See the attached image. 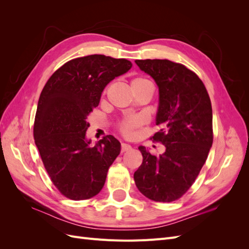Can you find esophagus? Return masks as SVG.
<instances>
[{"label": "esophagus", "instance_id": "1", "mask_svg": "<svg viewBox=\"0 0 249 249\" xmlns=\"http://www.w3.org/2000/svg\"><path fill=\"white\" fill-rule=\"evenodd\" d=\"M132 149V146L126 144V143H122V153H125V152H130Z\"/></svg>", "mask_w": 249, "mask_h": 249}]
</instances>
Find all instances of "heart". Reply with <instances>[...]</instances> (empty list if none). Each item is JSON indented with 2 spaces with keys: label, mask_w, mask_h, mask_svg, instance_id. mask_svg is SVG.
<instances>
[{
  "label": "heart",
  "mask_w": 249,
  "mask_h": 249,
  "mask_svg": "<svg viewBox=\"0 0 249 249\" xmlns=\"http://www.w3.org/2000/svg\"><path fill=\"white\" fill-rule=\"evenodd\" d=\"M150 83L147 79L142 78V77H137L134 78L131 82L132 88H139L143 85L148 84ZM140 124V120L137 117H127L125 119H124L122 123L119 124V130L122 132L124 136L130 137L134 134V131L136 127Z\"/></svg>",
  "instance_id": "obj_1"
}]
</instances>
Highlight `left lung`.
<instances>
[{"mask_svg": "<svg viewBox=\"0 0 249 249\" xmlns=\"http://www.w3.org/2000/svg\"><path fill=\"white\" fill-rule=\"evenodd\" d=\"M135 62L159 87L156 124L161 130L152 138L166 148L154 156L139 146L143 161L134 173L135 183L149 199L175 201L196 179L212 146V105L202 81L185 65L166 59Z\"/></svg>", "mask_w": 249, "mask_h": 249, "instance_id": "8db88e82", "label": "left lung"}]
</instances>
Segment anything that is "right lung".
<instances>
[{"mask_svg": "<svg viewBox=\"0 0 249 249\" xmlns=\"http://www.w3.org/2000/svg\"><path fill=\"white\" fill-rule=\"evenodd\" d=\"M132 67L126 59L89 55L58 69L44 85L34 122L35 144L59 192L72 200L95 196L120 153L119 141L107 135L90 146L87 116L99 106L104 88Z\"/></svg>", "mask_w": 249, "mask_h": 249, "instance_id": "obj_1", "label": "right lung"}]
</instances>
